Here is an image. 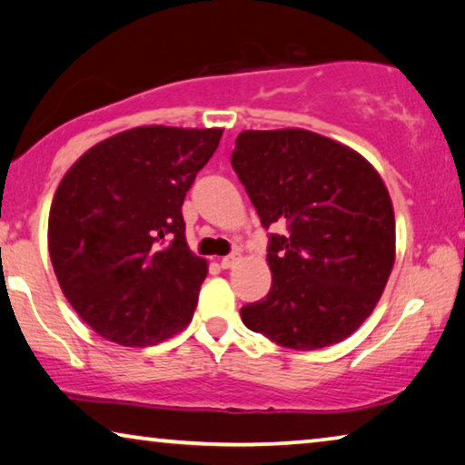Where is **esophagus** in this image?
Returning <instances> with one entry per match:
<instances>
[{
	"mask_svg": "<svg viewBox=\"0 0 465 465\" xmlns=\"http://www.w3.org/2000/svg\"><path fill=\"white\" fill-rule=\"evenodd\" d=\"M239 260H241V253L239 252H232V253H228L226 257H223V260H220V266H223L224 270H228V268H232Z\"/></svg>",
	"mask_w": 465,
	"mask_h": 465,
	"instance_id": "obj_1",
	"label": "esophagus"
}]
</instances>
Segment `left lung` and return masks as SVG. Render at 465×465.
<instances>
[{
    "label": "left lung",
    "mask_w": 465,
    "mask_h": 465,
    "mask_svg": "<svg viewBox=\"0 0 465 465\" xmlns=\"http://www.w3.org/2000/svg\"><path fill=\"white\" fill-rule=\"evenodd\" d=\"M231 163L270 232L272 287L241 307L249 331L312 351L347 339L381 299L395 262V213L376 170L303 128L242 131Z\"/></svg>",
    "instance_id": "obj_1"
}]
</instances>
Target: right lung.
I'll return each instance as SVG.
<instances>
[{"label": "right lung", "mask_w": 465, "mask_h": 465, "mask_svg": "<svg viewBox=\"0 0 465 465\" xmlns=\"http://www.w3.org/2000/svg\"><path fill=\"white\" fill-rule=\"evenodd\" d=\"M223 128L139 126L97 143L62 178L49 257L99 337L149 347L191 322L208 263L184 239L183 202Z\"/></svg>", "instance_id": "add662e5"}]
</instances>
